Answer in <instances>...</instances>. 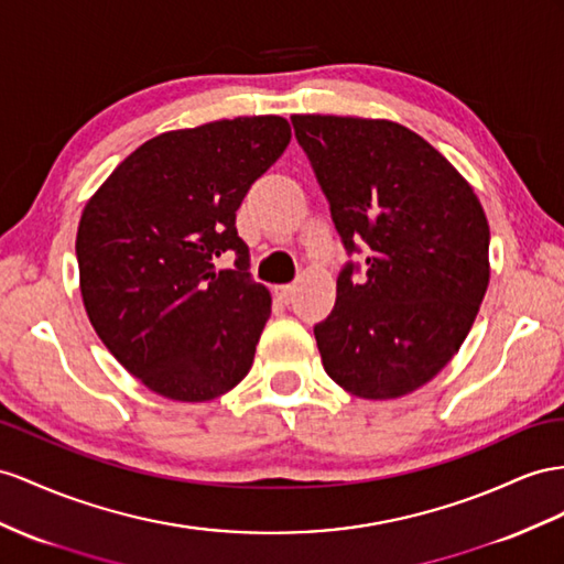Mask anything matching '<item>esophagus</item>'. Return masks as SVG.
Returning a JSON list of instances; mask_svg holds the SVG:
<instances>
[{
    "label": "esophagus",
    "instance_id": "obj_1",
    "mask_svg": "<svg viewBox=\"0 0 564 564\" xmlns=\"http://www.w3.org/2000/svg\"><path fill=\"white\" fill-rule=\"evenodd\" d=\"M273 293H276V297H279L281 302H291L293 295H295V285H293V283L276 285V288H273Z\"/></svg>",
    "mask_w": 564,
    "mask_h": 564
}]
</instances>
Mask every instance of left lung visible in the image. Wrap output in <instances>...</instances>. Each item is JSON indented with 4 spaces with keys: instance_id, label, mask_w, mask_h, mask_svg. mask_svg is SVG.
<instances>
[{
    "instance_id": "1",
    "label": "left lung",
    "mask_w": 564,
    "mask_h": 564,
    "mask_svg": "<svg viewBox=\"0 0 564 564\" xmlns=\"http://www.w3.org/2000/svg\"><path fill=\"white\" fill-rule=\"evenodd\" d=\"M348 252L336 307L314 326L330 379L365 400H393L451 362L486 295L488 221L447 159L386 119L291 117Z\"/></svg>"
}]
</instances>
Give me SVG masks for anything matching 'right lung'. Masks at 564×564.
Here are the masks:
<instances>
[{"label":"right lung","mask_w":564,"mask_h":564,"mask_svg":"<svg viewBox=\"0 0 564 564\" xmlns=\"http://www.w3.org/2000/svg\"><path fill=\"white\" fill-rule=\"evenodd\" d=\"M288 142L291 126L273 113L169 131L128 154L85 205V312L150 391L205 402L248 377L271 295L250 279L236 212ZM228 249L239 269L216 272Z\"/></svg>","instance_id":"right-lung-1"}]
</instances>
